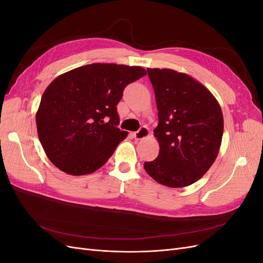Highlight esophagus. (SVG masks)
Returning <instances> with one entry per match:
<instances>
[{"instance_id": "esophagus-1", "label": "esophagus", "mask_w": 263, "mask_h": 263, "mask_svg": "<svg viewBox=\"0 0 263 263\" xmlns=\"http://www.w3.org/2000/svg\"><path fill=\"white\" fill-rule=\"evenodd\" d=\"M133 136L135 139H144L149 136V129L146 126H142V127H140L138 132L133 134Z\"/></svg>"}]
</instances>
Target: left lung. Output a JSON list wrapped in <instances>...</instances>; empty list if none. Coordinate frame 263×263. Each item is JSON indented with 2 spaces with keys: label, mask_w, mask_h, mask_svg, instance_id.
Returning a JSON list of instances; mask_svg holds the SVG:
<instances>
[{
  "label": "left lung",
  "mask_w": 263,
  "mask_h": 263,
  "mask_svg": "<svg viewBox=\"0 0 263 263\" xmlns=\"http://www.w3.org/2000/svg\"><path fill=\"white\" fill-rule=\"evenodd\" d=\"M154 86L159 123L155 136L160 146L144 168L158 183L184 187L200 180L216 159L224 132L217 100L185 73L147 69Z\"/></svg>",
  "instance_id": "1"
}]
</instances>
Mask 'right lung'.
Wrapping results in <instances>:
<instances>
[{"mask_svg": "<svg viewBox=\"0 0 263 263\" xmlns=\"http://www.w3.org/2000/svg\"><path fill=\"white\" fill-rule=\"evenodd\" d=\"M141 67L92 63L55 78L36 114L38 138L49 160L71 176L100 169L128 133L117 127V104Z\"/></svg>", "mask_w": 263, "mask_h": 263, "instance_id": "right-lung-1", "label": "right lung"}]
</instances>
